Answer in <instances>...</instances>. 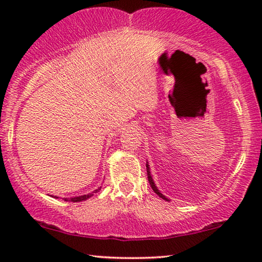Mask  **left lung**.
Segmentation results:
<instances>
[{"label":"left lung","instance_id":"8db88e82","mask_svg":"<svg viewBox=\"0 0 262 262\" xmlns=\"http://www.w3.org/2000/svg\"><path fill=\"white\" fill-rule=\"evenodd\" d=\"M147 173H148V180H149L150 186H151V188H152L154 192L156 193L159 198H162L163 200H165V201H170V200H168V199L165 196V195H163V194L161 193V190H159V189L157 188L156 184L154 183V179H152V177H151V172H150V167H149V164H148V162H147Z\"/></svg>","mask_w":262,"mask_h":262}]
</instances>
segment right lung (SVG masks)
<instances>
[{
  "label": "right lung",
  "instance_id": "obj_1",
  "mask_svg": "<svg viewBox=\"0 0 262 262\" xmlns=\"http://www.w3.org/2000/svg\"><path fill=\"white\" fill-rule=\"evenodd\" d=\"M101 189V186L100 187H98L97 189H95L94 192L92 193H89V194H84V195H81V196H74V198H64V201H70V202H81V201H85V200H88L89 198H91L92 195H94V193H97V192H99V190ZM55 199L57 198V196H54Z\"/></svg>",
  "mask_w": 262,
  "mask_h": 262
}]
</instances>
